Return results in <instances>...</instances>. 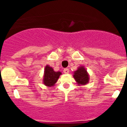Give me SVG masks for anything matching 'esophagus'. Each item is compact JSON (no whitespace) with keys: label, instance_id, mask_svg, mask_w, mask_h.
<instances>
[{"label":"esophagus","instance_id":"obj_1","mask_svg":"<svg viewBox=\"0 0 127 127\" xmlns=\"http://www.w3.org/2000/svg\"><path fill=\"white\" fill-rule=\"evenodd\" d=\"M64 72L65 74H68L69 72V69H67V68L64 69Z\"/></svg>","mask_w":127,"mask_h":127}]
</instances>
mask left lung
<instances>
[{"instance_id":"obj_1","label":"left lung","mask_w":127,"mask_h":127,"mask_svg":"<svg viewBox=\"0 0 127 127\" xmlns=\"http://www.w3.org/2000/svg\"><path fill=\"white\" fill-rule=\"evenodd\" d=\"M73 77L78 85H85L89 83L90 76L85 66H79L74 72Z\"/></svg>"}]
</instances>
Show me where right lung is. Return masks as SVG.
<instances>
[{"label":"right lung","mask_w":127,"mask_h":127,"mask_svg":"<svg viewBox=\"0 0 127 127\" xmlns=\"http://www.w3.org/2000/svg\"><path fill=\"white\" fill-rule=\"evenodd\" d=\"M61 74V72L55 71L52 67L46 65L44 71L42 83L47 87H53L55 85Z\"/></svg>","instance_id":"add662e5"}]
</instances>
